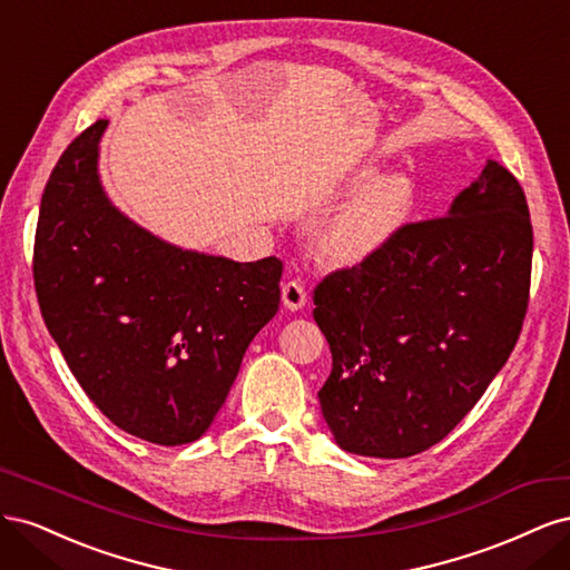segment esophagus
I'll return each instance as SVG.
<instances>
[{
	"label": "esophagus",
	"mask_w": 570,
	"mask_h": 570,
	"mask_svg": "<svg viewBox=\"0 0 570 570\" xmlns=\"http://www.w3.org/2000/svg\"><path fill=\"white\" fill-rule=\"evenodd\" d=\"M283 304L289 312H299L302 306H306V289L302 283L289 281L283 285Z\"/></svg>",
	"instance_id": "esophagus-1"
}]
</instances>
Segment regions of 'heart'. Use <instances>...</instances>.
Masks as SVG:
<instances>
[{
    "label": "heart",
    "mask_w": 570,
    "mask_h": 570,
    "mask_svg": "<svg viewBox=\"0 0 570 570\" xmlns=\"http://www.w3.org/2000/svg\"><path fill=\"white\" fill-rule=\"evenodd\" d=\"M321 235L325 258L337 266H358L381 254L409 223L416 206V183L404 170H390L371 178L358 170L344 189L351 193Z\"/></svg>",
    "instance_id": "obj_1"
}]
</instances>
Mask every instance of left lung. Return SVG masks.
<instances>
[{
  "label": "left lung",
  "mask_w": 570,
  "mask_h": 570,
  "mask_svg": "<svg viewBox=\"0 0 570 570\" xmlns=\"http://www.w3.org/2000/svg\"><path fill=\"white\" fill-rule=\"evenodd\" d=\"M530 264L523 187L490 159L444 218L327 275L314 318L333 371L318 400L342 450L406 459L450 435L521 335Z\"/></svg>",
  "instance_id": "left-lung-1"
}]
</instances>
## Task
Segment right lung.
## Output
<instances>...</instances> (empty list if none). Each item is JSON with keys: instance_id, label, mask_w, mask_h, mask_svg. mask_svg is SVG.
Wrapping results in <instances>:
<instances>
[{"instance_id": "right-lung-1", "label": "right lung", "mask_w": 570, "mask_h": 570, "mask_svg": "<svg viewBox=\"0 0 570 570\" xmlns=\"http://www.w3.org/2000/svg\"><path fill=\"white\" fill-rule=\"evenodd\" d=\"M107 126L82 130L47 180L32 258L40 312L114 425L187 444L209 430L249 342L278 312L283 262L239 264L137 226L99 178Z\"/></svg>"}]
</instances>
